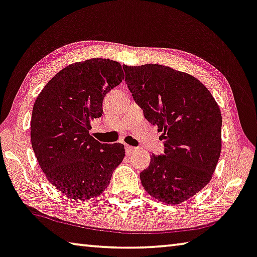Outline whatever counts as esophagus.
Wrapping results in <instances>:
<instances>
[{
    "label": "esophagus",
    "instance_id": "1",
    "mask_svg": "<svg viewBox=\"0 0 257 257\" xmlns=\"http://www.w3.org/2000/svg\"><path fill=\"white\" fill-rule=\"evenodd\" d=\"M125 151H126V154H127V155H132V154L137 151V148H134V147H131V146L126 145L125 146Z\"/></svg>",
    "mask_w": 257,
    "mask_h": 257
}]
</instances>
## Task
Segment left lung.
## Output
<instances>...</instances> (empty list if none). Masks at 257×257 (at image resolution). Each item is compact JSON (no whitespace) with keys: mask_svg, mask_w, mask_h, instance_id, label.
<instances>
[{"mask_svg":"<svg viewBox=\"0 0 257 257\" xmlns=\"http://www.w3.org/2000/svg\"><path fill=\"white\" fill-rule=\"evenodd\" d=\"M125 81L145 118L164 139L140 173L148 194L179 204L212 178L222 151V113L214 96L191 74L160 64L123 65Z\"/></svg>","mask_w":257,"mask_h":257,"instance_id":"8db88e82","label":"left lung"}]
</instances>
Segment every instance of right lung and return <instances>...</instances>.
I'll return each mask as SVG.
<instances>
[{"mask_svg":"<svg viewBox=\"0 0 257 257\" xmlns=\"http://www.w3.org/2000/svg\"><path fill=\"white\" fill-rule=\"evenodd\" d=\"M124 79L109 58L76 62L47 82L34 102L31 142L46 178L65 196L92 200L108 187L125 156L124 145L101 144L90 121L103 112V98Z\"/></svg>","mask_w":257,"mask_h":257,"instance_id":"1","label":"right lung"}]
</instances>
